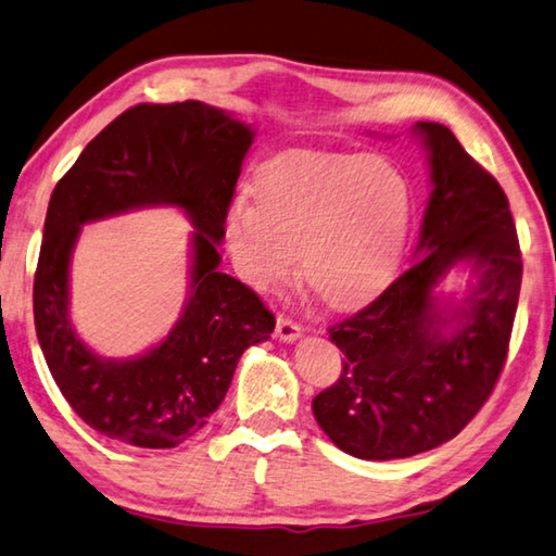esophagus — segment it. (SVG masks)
<instances>
[{
	"mask_svg": "<svg viewBox=\"0 0 556 556\" xmlns=\"http://www.w3.org/2000/svg\"><path fill=\"white\" fill-rule=\"evenodd\" d=\"M276 337L280 342H295V339L303 337V325L295 323V319H290L288 315H278Z\"/></svg>",
	"mask_w": 556,
	"mask_h": 556,
	"instance_id": "34e87169",
	"label": "esophagus"
}]
</instances>
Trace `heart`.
<instances>
[{
  "instance_id": "obj_1",
  "label": "heart",
  "mask_w": 556,
  "mask_h": 556,
  "mask_svg": "<svg viewBox=\"0 0 556 556\" xmlns=\"http://www.w3.org/2000/svg\"><path fill=\"white\" fill-rule=\"evenodd\" d=\"M413 192L393 163L364 153H286L261 165L253 200L229 204L224 239L258 293L300 273L325 305H364L401 266Z\"/></svg>"
}]
</instances>
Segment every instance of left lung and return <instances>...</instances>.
I'll return each instance as SVG.
<instances>
[{
    "instance_id": "1",
    "label": "left lung",
    "mask_w": 556,
    "mask_h": 556,
    "mask_svg": "<svg viewBox=\"0 0 556 556\" xmlns=\"http://www.w3.org/2000/svg\"><path fill=\"white\" fill-rule=\"evenodd\" d=\"M432 194L420 256L371 305L329 327L339 381L315 395L317 425L356 459H405L450 442L493 393L508 356L522 256L498 180L444 124L417 122ZM459 262L480 278L462 304L433 288Z\"/></svg>"
}]
</instances>
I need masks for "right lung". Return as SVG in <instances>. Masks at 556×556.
Here are the masks:
<instances>
[{"instance_id": "obj_1", "label": "right lung", "mask_w": 556, "mask_h": 556, "mask_svg": "<svg viewBox=\"0 0 556 556\" xmlns=\"http://www.w3.org/2000/svg\"><path fill=\"white\" fill-rule=\"evenodd\" d=\"M253 131L198 100L136 104L104 126L58 180L34 278V323L53 381L73 410L110 440L170 450L207 425L249 346L276 317L241 280L219 270L217 243ZM173 203L193 232L191 298L169 337L141 357H97L66 315L70 253L87 220Z\"/></svg>"}]
</instances>
